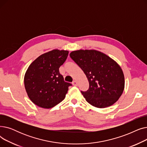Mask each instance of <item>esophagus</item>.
<instances>
[{"label": "esophagus", "mask_w": 147, "mask_h": 147, "mask_svg": "<svg viewBox=\"0 0 147 147\" xmlns=\"http://www.w3.org/2000/svg\"><path fill=\"white\" fill-rule=\"evenodd\" d=\"M72 84H73V85H74V86H78V82H77L76 80H74L72 82Z\"/></svg>", "instance_id": "34e87169"}]
</instances>
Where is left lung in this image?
<instances>
[{
    "label": "left lung",
    "instance_id": "obj_1",
    "mask_svg": "<svg viewBox=\"0 0 147 147\" xmlns=\"http://www.w3.org/2000/svg\"><path fill=\"white\" fill-rule=\"evenodd\" d=\"M69 57L87 77L89 89L81 92L88 103L102 109L117 102L125 88V77L116 62L96 50L75 51Z\"/></svg>",
    "mask_w": 147,
    "mask_h": 147
}]
</instances>
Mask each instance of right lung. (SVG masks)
Wrapping results in <instances>:
<instances>
[{"mask_svg":"<svg viewBox=\"0 0 147 147\" xmlns=\"http://www.w3.org/2000/svg\"><path fill=\"white\" fill-rule=\"evenodd\" d=\"M68 54V51L54 49L42 54L30 65L24 76L27 95L35 105L51 109L65 97L71 84L65 82L59 71Z\"/></svg>","mask_w":147,"mask_h":147,"instance_id":"obj_1","label":"right lung"}]
</instances>
